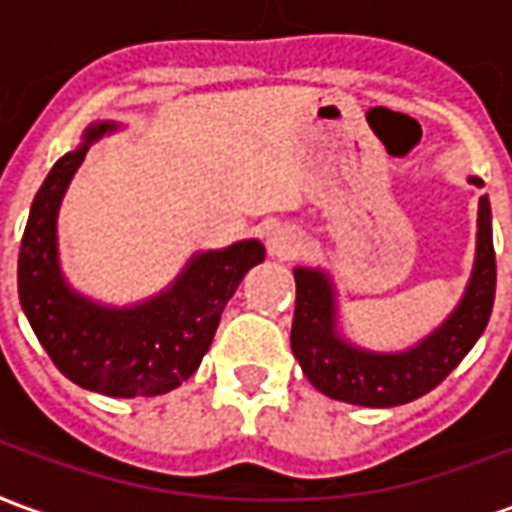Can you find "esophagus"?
<instances>
[{
    "label": "esophagus",
    "instance_id": "1",
    "mask_svg": "<svg viewBox=\"0 0 512 512\" xmlns=\"http://www.w3.org/2000/svg\"><path fill=\"white\" fill-rule=\"evenodd\" d=\"M266 244L271 255L279 257V260H290V257H296L301 252L304 238H301V233L293 224H277V227L268 230Z\"/></svg>",
    "mask_w": 512,
    "mask_h": 512
}]
</instances>
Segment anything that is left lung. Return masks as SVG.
<instances>
[{
  "instance_id": "left-lung-1",
  "label": "left lung",
  "mask_w": 512,
  "mask_h": 512,
  "mask_svg": "<svg viewBox=\"0 0 512 512\" xmlns=\"http://www.w3.org/2000/svg\"><path fill=\"white\" fill-rule=\"evenodd\" d=\"M483 189V180L469 175ZM296 315L290 348L304 376L326 397L354 406L389 408L428 395L474 348L494 310L496 255L491 235V202L477 205V249L461 301L422 340L403 351H370L345 337L334 277L321 266H296Z\"/></svg>"
}]
</instances>
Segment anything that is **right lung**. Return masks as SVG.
<instances>
[{
    "label": "right lung",
    "instance_id": "obj_1",
    "mask_svg": "<svg viewBox=\"0 0 512 512\" xmlns=\"http://www.w3.org/2000/svg\"><path fill=\"white\" fill-rule=\"evenodd\" d=\"M115 120L84 128L76 150L51 167L32 200L18 255V299L62 376L109 397H153L180 386L200 367L227 301L263 263L257 238L194 252L167 288L136 304H104L73 288L60 263L57 216L87 150L117 131Z\"/></svg>",
    "mask_w": 512,
    "mask_h": 512
}]
</instances>
